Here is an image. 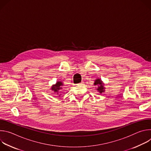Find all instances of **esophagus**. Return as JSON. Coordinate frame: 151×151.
I'll use <instances>...</instances> for the list:
<instances>
[{
	"mask_svg": "<svg viewBox=\"0 0 151 151\" xmlns=\"http://www.w3.org/2000/svg\"><path fill=\"white\" fill-rule=\"evenodd\" d=\"M83 83H84V82H83V81H82L79 85H83Z\"/></svg>",
	"mask_w": 151,
	"mask_h": 151,
	"instance_id": "1",
	"label": "esophagus"
}]
</instances>
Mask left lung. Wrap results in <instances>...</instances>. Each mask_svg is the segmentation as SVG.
Wrapping results in <instances>:
<instances>
[{"label": "left lung", "instance_id": "8db88e82", "mask_svg": "<svg viewBox=\"0 0 151 151\" xmlns=\"http://www.w3.org/2000/svg\"><path fill=\"white\" fill-rule=\"evenodd\" d=\"M94 85L96 86V90H97L98 92L100 93V94H101L102 93H104L105 91V87H104V83H103V82L100 79H96L94 81Z\"/></svg>", "mask_w": 151, "mask_h": 151}]
</instances>
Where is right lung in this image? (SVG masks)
<instances>
[{
  "label": "right lung",
  "mask_w": 151,
  "mask_h": 151,
  "mask_svg": "<svg viewBox=\"0 0 151 151\" xmlns=\"http://www.w3.org/2000/svg\"><path fill=\"white\" fill-rule=\"evenodd\" d=\"M63 86H64V84L62 81H57L55 84H54L51 86V90L52 91H53L54 93H55V94H57V95H58V96H61V94L59 95V93L63 88Z\"/></svg>",
  "instance_id": "1"
}]
</instances>
